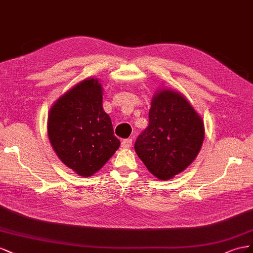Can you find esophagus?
<instances>
[{
  "mask_svg": "<svg viewBox=\"0 0 253 253\" xmlns=\"http://www.w3.org/2000/svg\"><path fill=\"white\" fill-rule=\"evenodd\" d=\"M132 145V139H125L122 141V147L123 148H130Z\"/></svg>",
  "mask_w": 253,
  "mask_h": 253,
  "instance_id": "34e87169",
  "label": "esophagus"
}]
</instances>
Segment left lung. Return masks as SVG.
<instances>
[{
    "mask_svg": "<svg viewBox=\"0 0 253 253\" xmlns=\"http://www.w3.org/2000/svg\"><path fill=\"white\" fill-rule=\"evenodd\" d=\"M148 117L134 150L156 178L171 179L198 156L205 139L203 118L181 93L165 88L151 98Z\"/></svg>",
    "mask_w": 253,
    "mask_h": 253,
    "instance_id": "left-lung-1",
    "label": "left lung"
}]
</instances>
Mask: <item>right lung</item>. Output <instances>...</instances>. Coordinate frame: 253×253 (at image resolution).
<instances>
[{
  "label": "right lung",
  "mask_w": 253,
  "mask_h": 253,
  "mask_svg": "<svg viewBox=\"0 0 253 253\" xmlns=\"http://www.w3.org/2000/svg\"><path fill=\"white\" fill-rule=\"evenodd\" d=\"M47 135L59 160L77 175L90 177L121 145L103 108V85L88 77L72 86L50 107Z\"/></svg>",
  "instance_id": "1"
}]
</instances>
